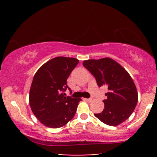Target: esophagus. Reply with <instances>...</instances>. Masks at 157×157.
<instances>
[{
  "instance_id": "esophagus-1",
  "label": "esophagus",
  "mask_w": 157,
  "mask_h": 157,
  "mask_svg": "<svg viewBox=\"0 0 157 157\" xmlns=\"http://www.w3.org/2000/svg\"><path fill=\"white\" fill-rule=\"evenodd\" d=\"M83 99H84L85 101H88V102H91L92 101L91 98H83Z\"/></svg>"
}]
</instances>
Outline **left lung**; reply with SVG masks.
<instances>
[{
    "instance_id": "8db88e82",
    "label": "left lung",
    "mask_w": 157,
    "mask_h": 157,
    "mask_svg": "<svg viewBox=\"0 0 157 157\" xmlns=\"http://www.w3.org/2000/svg\"><path fill=\"white\" fill-rule=\"evenodd\" d=\"M83 65L95 77L98 86H106V99L102 112L94 113L103 123L118 126L132 115L138 101V93L129 74L111 58L83 61Z\"/></svg>"
}]
</instances>
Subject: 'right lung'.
Here are the masks:
<instances>
[{"label":"right lung","instance_id":"add662e5","mask_svg":"<svg viewBox=\"0 0 157 157\" xmlns=\"http://www.w3.org/2000/svg\"><path fill=\"white\" fill-rule=\"evenodd\" d=\"M79 61L75 58L59 56L49 60L34 75L29 93L32 112L41 124L56 128L66 125L74 118L81 98L63 93L67 79Z\"/></svg>","mask_w":157,"mask_h":157}]
</instances>
